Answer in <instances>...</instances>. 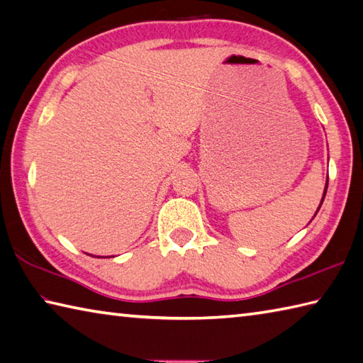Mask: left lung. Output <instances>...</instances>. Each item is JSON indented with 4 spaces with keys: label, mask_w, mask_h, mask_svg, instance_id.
Masks as SVG:
<instances>
[{
    "label": "left lung",
    "mask_w": 363,
    "mask_h": 363,
    "mask_svg": "<svg viewBox=\"0 0 363 363\" xmlns=\"http://www.w3.org/2000/svg\"><path fill=\"white\" fill-rule=\"evenodd\" d=\"M328 184H329V179H328ZM328 184H325V190H324V196H325V191H328ZM324 196H323V201H324ZM323 201H321V204H323ZM321 204H319V208H321ZM319 211V209H318ZM316 211V212H318Z\"/></svg>",
    "instance_id": "1"
}]
</instances>
